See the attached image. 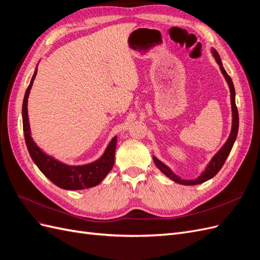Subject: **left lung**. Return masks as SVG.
Here are the masks:
<instances>
[{
    "label": "left lung",
    "mask_w": 260,
    "mask_h": 260,
    "mask_svg": "<svg viewBox=\"0 0 260 260\" xmlns=\"http://www.w3.org/2000/svg\"><path fill=\"white\" fill-rule=\"evenodd\" d=\"M212 56L215 57L217 64L220 67V70L224 77L225 81L228 82V85H229L230 89V96H231V108H232V128H231V132L230 136L228 138L226 142L223 144V146L219 149V151L215 154V156L212 157L211 160L209 161V164L206 166L205 170H204L201 176H199L198 178H195L193 180H185V179H181L180 177H178L174 171H172L168 166H166L164 162H161L159 159H157L155 156H153V160L155 162V165L157 166L164 175H166L168 178H170L171 180H174L175 182L179 183V184H183V185H196V184H201L205 181L211 179L212 177H215L219 170L222 168L223 164L225 161V159L229 156L231 149L233 147V144L235 142V139H237L238 136V131H239V113H238V108L237 105H235V90H234V85L232 82V79L230 78V76L226 74V72L223 68L222 61L220 59V56L218 52L212 49L211 50Z\"/></svg>",
    "instance_id": "obj_1"
}]
</instances>
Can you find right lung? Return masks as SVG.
<instances>
[{
  "label": "right lung",
  "instance_id": "obj_1",
  "mask_svg": "<svg viewBox=\"0 0 260 260\" xmlns=\"http://www.w3.org/2000/svg\"><path fill=\"white\" fill-rule=\"evenodd\" d=\"M37 72L38 68H36L35 74L31 78L30 84L26 90L22 102L23 135H25L26 145L31 158L46 178L50 179L55 185L64 188V190H83V188H89L100 184L114 166L117 137L112 139L104 154L98 160L81 165V166L80 165L79 166H70V165L61 162L55 159L54 157L45 154L36 144L32 137H31L28 118V98L37 76Z\"/></svg>",
  "mask_w": 260,
  "mask_h": 260
}]
</instances>
